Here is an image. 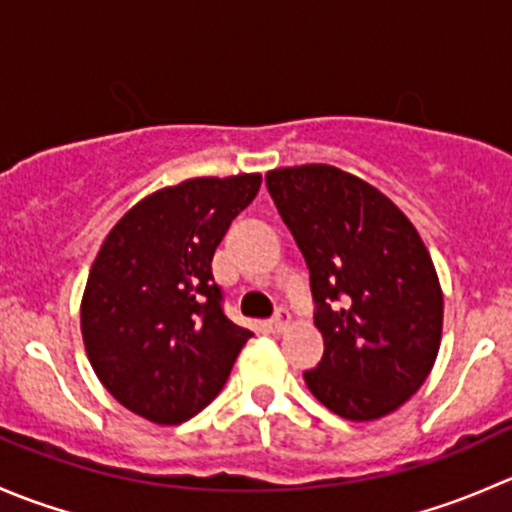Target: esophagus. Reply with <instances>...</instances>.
Wrapping results in <instances>:
<instances>
[{
    "label": "esophagus",
    "instance_id": "obj_1",
    "mask_svg": "<svg viewBox=\"0 0 512 512\" xmlns=\"http://www.w3.org/2000/svg\"><path fill=\"white\" fill-rule=\"evenodd\" d=\"M270 327H272V332H285V329L289 327V312L287 309H277V314L275 317L270 319Z\"/></svg>",
    "mask_w": 512,
    "mask_h": 512
}]
</instances>
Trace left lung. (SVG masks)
Here are the masks:
<instances>
[{
  "instance_id": "left-lung-1",
  "label": "left lung",
  "mask_w": 512,
  "mask_h": 512,
  "mask_svg": "<svg viewBox=\"0 0 512 512\" xmlns=\"http://www.w3.org/2000/svg\"><path fill=\"white\" fill-rule=\"evenodd\" d=\"M265 180L317 302L324 356L304 371L307 389L349 421L391 414L441 347L443 292L421 235L379 188L334 165L275 168Z\"/></svg>"
}]
</instances>
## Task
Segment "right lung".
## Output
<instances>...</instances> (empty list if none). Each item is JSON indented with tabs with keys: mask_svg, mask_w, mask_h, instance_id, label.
Wrapping results in <instances>:
<instances>
[{
	"mask_svg": "<svg viewBox=\"0 0 512 512\" xmlns=\"http://www.w3.org/2000/svg\"><path fill=\"white\" fill-rule=\"evenodd\" d=\"M260 173L190 178L146 195L103 240L81 299L86 356L133 414L175 426L203 411L252 337L225 317L215 247Z\"/></svg>",
	"mask_w": 512,
	"mask_h": 512,
	"instance_id": "add662e5",
	"label": "right lung"
}]
</instances>
